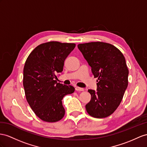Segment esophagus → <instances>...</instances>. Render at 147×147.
<instances>
[{
	"instance_id": "34e87169",
	"label": "esophagus",
	"mask_w": 147,
	"mask_h": 147,
	"mask_svg": "<svg viewBox=\"0 0 147 147\" xmlns=\"http://www.w3.org/2000/svg\"><path fill=\"white\" fill-rule=\"evenodd\" d=\"M75 89H76V91H83L84 90V88H80V87H76L75 88Z\"/></svg>"
}]
</instances>
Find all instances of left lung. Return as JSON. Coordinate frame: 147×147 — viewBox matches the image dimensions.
Instances as JSON below:
<instances>
[{
    "mask_svg": "<svg viewBox=\"0 0 147 147\" xmlns=\"http://www.w3.org/2000/svg\"><path fill=\"white\" fill-rule=\"evenodd\" d=\"M78 48L91 67L97 80V91L89 89L91 99L86 105L88 114L96 118L109 116L119 107L128 86L129 69L118 48L100 42L79 44Z\"/></svg>",
    "mask_w": 147,
    "mask_h": 147,
    "instance_id": "1",
    "label": "left lung"
}]
</instances>
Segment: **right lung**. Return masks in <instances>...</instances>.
<instances>
[{
  "mask_svg": "<svg viewBox=\"0 0 147 147\" xmlns=\"http://www.w3.org/2000/svg\"><path fill=\"white\" fill-rule=\"evenodd\" d=\"M76 47L74 43L50 41L38 45L26 60L23 84L26 99L33 111L43 121L55 122L65 114L63 97L74 91L72 86L56 81L64 62Z\"/></svg>",
  "mask_w": 147,
  "mask_h": 147,
  "instance_id": "right-lung-1",
  "label": "right lung"
}]
</instances>
